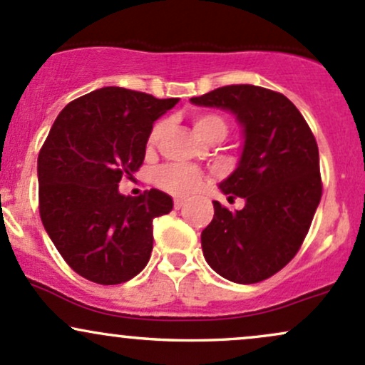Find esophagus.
<instances>
[{"label": "esophagus", "mask_w": 365, "mask_h": 365, "mask_svg": "<svg viewBox=\"0 0 365 365\" xmlns=\"http://www.w3.org/2000/svg\"><path fill=\"white\" fill-rule=\"evenodd\" d=\"M185 199H175V210H180V207L185 206Z\"/></svg>", "instance_id": "obj_1"}]
</instances>
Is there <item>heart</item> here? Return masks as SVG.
<instances>
[{
	"label": "heart",
	"instance_id": "obj_1",
	"mask_svg": "<svg viewBox=\"0 0 365 365\" xmlns=\"http://www.w3.org/2000/svg\"><path fill=\"white\" fill-rule=\"evenodd\" d=\"M195 135L199 138L207 142V140H222L227 135V123L222 115L218 114H197L192 121ZM164 131V124L159 123L152 128L149 145L158 143ZM154 182L159 189L168 192V194L180 195V197H187V195L194 194L204 185V175L199 170L190 166H182V164H168L163 166L161 170L155 171Z\"/></svg>",
	"mask_w": 365,
	"mask_h": 365
}]
</instances>
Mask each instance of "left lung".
I'll use <instances>...</instances> for the list:
<instances>
[{"label":"left lung","mask_w":365,"mask_h":365,"mask_svg":"<svg viewBox=\"0 0 365 365\" xmlns=\"http://www.w3.org/2000/svg\"><path fill=\"white\" fill-rule=\"evenodd\" d=\"M230 112L242 131L235 170L218 189L244 199L230 211L213 201L202 230V255L223 279L255 284L277 274L298 253L322 195L319 149L294 103L277 91L230 85L190 98Z\"/></svg>","instance_id":"left-lung-1"}]
</instances>
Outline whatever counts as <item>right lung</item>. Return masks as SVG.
<instances>
[{
  "label": "right lung",
  "mask_w": 365,
  "mask_h": 365,
  "mask_svg": "<svg viewBox=\"0 0 365 365\" xmlns=\"http://www.w3.org/2000/svg\"><path fill=\"white\" fill-rule=\"evenodd\" d=\"M178 98L106 86L67 103L38 158L39 215L51 242L76 274L121 284L149 263L152 222L173 210L158 189L130 197L123 176L145 159L154 123Z\"/></svg>",
  "instance_id": "1"
}]
</instances>
